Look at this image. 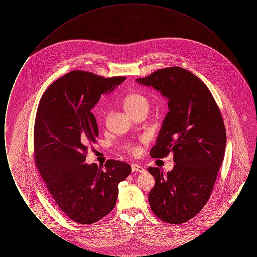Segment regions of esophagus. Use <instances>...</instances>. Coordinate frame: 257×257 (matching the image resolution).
<instances>
[{
  "instance_id": "34e87169",
  "label": "esophagus",
  "mask_w": 257,
  "mask_h": 257,
  "mask_svg": "<svg viewBox=\"0 0 257 257\" xmlns=\"http://www.w3.org/2000/svg\"><path fill=\"white\" fill-rule=\"evenodd\" d=\"M131 168H132V171H138V172H145L146 171V169L144 167H142L138 164H133L131 166Z\"/></svg>"
}]
</instances>
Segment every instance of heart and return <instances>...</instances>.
I'll list each match as a JSON object with an SVG mask.
<instances>
[{"label":"heart","mask_w":257,"mask_h":257,"mask_svg":"<svg viewBox=\"0 0 257 257\" xmlns=\"http://www.w3.org/2000/svg\"><path fill=\"white\" fill-rule=\"evenodd\" d=\"M123 107L127 110L128 113L134 115L141 111H147L150 108V101L149 99L141 92H131L127 94L123 99ZM126 150L129 154L138 155L140 154L142 147L135 144H128L126 145Z\"/></svg>","instance_id":"b5f03b06"}]
</instances>
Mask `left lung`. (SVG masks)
Instances as JSON below:
<instances>
[{
    "mask_svg": "<svg viewBox=\"0 0 257 257\" xmlns=\"http://www.w3.org/2000/svg\"><path fill=\"white\" fill-rule=\"evenodd\" d=\"M137 81L169 100L170 111L150 156L172 152L175 165L166 175L157 167L147 169L155 178L148 200L160 220L179 224L193 219L211 196L226 145L223 119L206 85L184 68H162Z\"/></svg>",
    "mask_w": 257,
    "mask_h": 257,
    "instance_id": "8db88e82",
    "label": "left lung"
}]
</instances>
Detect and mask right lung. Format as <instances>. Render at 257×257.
<instances>
[{"label": "right lung", "mask_w": 257, "mask_h": 257, "mask_svg": "<svg viewBox=\"0 0 257 257\" xmlns=\"http://www.w3.org/2000/svg\"><path fill=\"white\" fill-rule=\"evenodd\" d=\"M124 80L73 70L50 85L37 107V170L56 205L78 223H94L107 216L116 203L118 184L132 171L118 160H108L104 167L84 163L87 147L99 135L91 109Z\"/></svg>", "instance_id": "right-lung-1"}]
</instances>
